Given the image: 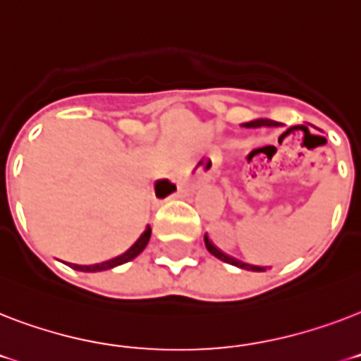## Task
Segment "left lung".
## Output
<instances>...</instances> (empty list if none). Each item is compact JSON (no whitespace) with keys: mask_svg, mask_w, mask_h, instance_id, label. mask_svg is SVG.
<instances>
[{"mask_svg":"<svg viewBox=\"0 0 361 361\" xmlns=\"http://www.w3.org/2000/svg\"><path fill=\"white\" fill-rule=\"evenodd\" d=\"M277 121H271V120H255V121H249V123H243V127H277ZM204 243H206V249H208L214 257H217L219 260H223V262L226 264H232V266H238V268L241 269H251V271H260V266H252V264H247V262H241V260H238V258L231 257V255H226V252H223L219 249V247L215 245L214 241L209 240L208 234H204Z\"/></svg>","mask_w":361,"mask_h":361,"instance_id":"1","label":"left lung"}]
</instances>
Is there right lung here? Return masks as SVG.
Instances as JSON below:
<instances>
[{"instance_id":"1","label":"right lung","mask_w":361,"mask_h":361,"mask_svg":"<svg viewBox=\"0 0 361 361\" xmlns=\"http://www.w3.org/2000/svg\"><path fill=\"white\" fill-rule=\"evenodd\" d=\"M174 191H176V185L174 183H170L169 180H161L155 183V195H157L159 198H164L166 195H170V192H174ZM149 236H152V228H149V225H147L144 234L135 241V245L130 247V249H127V251H125L123 255H120V257L110 258V260H106V262L93 264V266H78V264H73V268L78 269V271H103V269H110V268H116V266H121V264L129 262V260H133L135 257H138V255L146 249Z\"/></svg>"}]
</instances>
